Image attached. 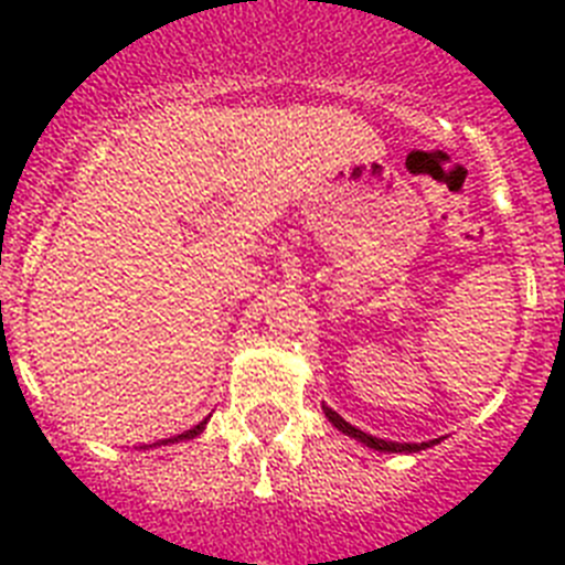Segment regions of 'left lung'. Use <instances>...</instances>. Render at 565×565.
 I'll use <instances>...</instances> for the list:
<instances>
[{
  "instance_id": "obj_1",
  "label": "left lung",
  "mask_w": 565,
  "mask_h": 565,
  "mask_svg": "<svg viewBox=\"0 0 565 565\" xmlns=\"http://www.w3.org/2000/svg\"><path fill=\"white\" fill-rule=\"evenodd\" d=\"M323 414L329 416V422H332L334 428L343 430V434L352 436V439L363 441V445L371 447V450H380V454H416V450H425V447L436 445V441H422V445H403V441H385V439H377V436L363 434V430H358V428H354V425H349V422H345L343 416L338 414V411L329 408V405H323Z\"/></svg>"
}]
</instances>
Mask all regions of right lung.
<instances>
[{
    "instance_id": "add662e5",
    "label": "right lung",
    "mask_w": 565,
    "mask_h": 565,
    "mask_svg": "<svg viewBox=\"0 0 565 565\" xmlns=\"http://www.w3.org/2000/svg\"><path fill=\"white\" fill-rule=\"evenodd\" d=\"M205 422H207V419H205ZM205 422H200V425H196V428L185 430V434L174 436V439H166V441H162V445H169V441H180V439H194V436H200V434H202V428H205Z\"/></svg>"
}]
</instances>
